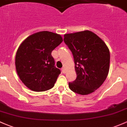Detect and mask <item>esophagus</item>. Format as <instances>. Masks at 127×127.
Instances as JSON below:
<instances>
[{
    "instance_id": "1",
    "label": "esophagus",
    "mask_w": 127,
    "mask_h": 127,
    "mask_svg": "<svg viewBox=\"0 0 127 127\" xmlns=\"http://www.w3.org/2000/svg\"><path fill=\"white\" fill-rule=\"evenodd\" d=\"M61 70H62V73H64V74H65V68H62V69H61Z\"/></svg>"
}]
</instances>
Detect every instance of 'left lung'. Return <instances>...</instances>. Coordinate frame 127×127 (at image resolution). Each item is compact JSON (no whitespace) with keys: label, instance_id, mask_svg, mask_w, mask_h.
Returning <instances> with one entry per match:
<instances>
[{"label":"left lung","instance_id":"obj_1","mask_svg":"<svg viewBox=\"0 0 127 127\" xmlns=\"http://www.w3.org/2000/svg\"><path fill=\"white\" fill-rule=\"evenodd\" d=\"M64 40L73 55L77 74L76 80L69 82V88L81 95L94 92L102 85L108 74V48L90 31L66 34Z\"/></svg>","mask_w":127,"mask_h":127}]
</instances>
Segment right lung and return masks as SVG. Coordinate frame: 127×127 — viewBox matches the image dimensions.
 I'll list each match as a JSON object with an SVG mask.
<instances>
[{
	"mask_svg": "<svg viewBox=\"0 0 127 127\" xmlns=\"http://www.w3.org/2000/svg\"><path fill=\"white\" fill-rule=\"evenodd\" d=\"M63 41L61 35L41 31L27 38L16 53L15 64L19 78L34 91L54 87L61 70L55 66L51 52Z\"/></svg>",
	"mask_w": 127,
	"mask_h": 127,
	"instance_id": "add662e5",
	"label": "right lung"
}]
</instances>
